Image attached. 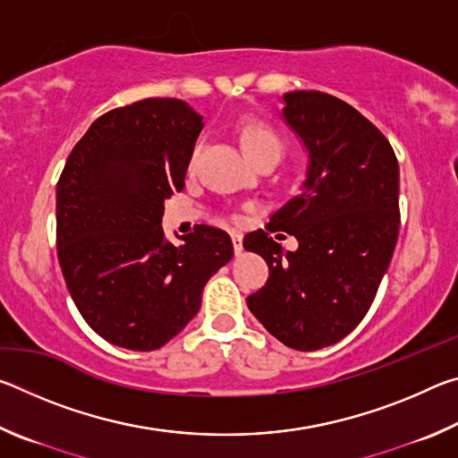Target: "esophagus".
<instances>
[{
	"mask_svg": "<svg viewBox=\"0 0 458 458\" xmlns=\"http://www.w3.org/2000/svg\"><path fill=\"white\" fill-rule=\"evenodd\" d=\"M232 244H234L236 254H242L244 246H242V234H240V232H232Z\"/></svg>",
	"mask_w": 458,
	"mask_h": 458,
	"instance_id": "1",
	"label": "esophagus"
}]
</instances>
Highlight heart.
Returning a JSON list of instances; mask_svg holds the SVG:
<instances>
[{"label":"heart","mask_w":458,"mask_h":458,"mask_svg":"<svg viewBox=\"0 0 458 458\" xmlns=\"http://www.w3.org/2000/svg\"><path fill=\"white\" fill-rule=\"evenodd\" d=\"M240 141H242L244 151L248 153V157H250L254 164H259V161L268 159V157L281 159L284 153L283 137L278 135L273 127L262 121H246L244 125L240 127ZM198 155H199V145H196V149L191 151L190 165L196 164Z\"/></svg>","instance_id":"heart-1"}]
</instances>
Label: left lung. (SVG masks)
I'll list each match as a JSON object with an SVG mask.
<instances>
[{
  "instance_id": "1",
  "label": "left lung",
  "mask_w": 458,
  "mask_h": 458,
  "mask_svg": "<svg viewBox=\"0 0 458 458\" xmlns=\"http://www.w3.org/2000/svg\"><path fill=\"white\" fill-rule=\"evenodd\" d=\"M283 103L309 153L307 180L267 230L244 236L268 265L246 303L281 344L315 352L352 333L374 303L398 240L400 169L390 141L341 98L294 90ZM278 229L300 240L297 251L272 240Z\"/></svg>"
}]
</instances>
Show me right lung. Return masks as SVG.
<instances>
[{
  "mask_svg": "<svg viewBox=\"0 0 458 458\" xmlns=\"http://www.w3.org/2000/svg\"><path fill=\"white\" fill-rule=\"evenodd\" d=\"M199 114L180 98L113 108L74 145L56 185V246L68 293L108 344L153 352L188 325L234 254L201 224L165 240L164 201L182 191Z\"/></svg>",
  "mask_w": 458,
  "mask_h": 458,
  "instance_id": "right-lung-1",
  "label": "right lung"
}]
</instances>
